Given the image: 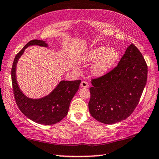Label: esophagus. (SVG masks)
Returning a JSON list of instances; mask_svg holds the SVG:
<instances>
[{
    "label": "esophagus",
    "mask_w": 159,
    "mask_h": 159,
    "mask_svg": "<svg viewBox=\"0 0 159 159\" xmlns=\"http://www.w3.org/2000/svg\"><path fill=\"white\" fill-rule=\"evenodd\" d=\"M80 86H81L82 88H88L89 87V83L84 80V81H82L81 83H80Z\"/></svg>",
    "instance_id": "obj_1"
}]
</instances>
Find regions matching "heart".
Here are the masks:
<instances>
[{
  "mask_svg": "<svg viewBox=\"0 0 159 159\" xmlns=\"http://www.w3.org/2000/svg\"><path fill=\"white\" fill-rule=\"evenodd\" d=\"M118 58V52L115 48L98 46L88 51L81 60L85 62H93L91 71L94 75L101 76L105 75L112 68Z\"/></svg>",
  "mask_w": 159,
  "mask_h": 159,
  "instance_id": "b5f03b06",
  "label": "heart"
}]
</instances>
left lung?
<instances>
[{
	"label": "left lung",
	"instance_id": "obj_1",
	"mask_svg": "<svg viewBox=\"0 0 159 159\" xmlns=\"http://www.w3.org/2000/svg\"><path fill=\"white\" fill-rule=\"evenodd\" d=\"M147 73L148 66L141 53L131 44L117 66L92 79L89 103L92 117L106 124L126 119L140 101Z\"/></svg>",
	"mask_w": 159,
	"mask_h": 159
}]
</instances>
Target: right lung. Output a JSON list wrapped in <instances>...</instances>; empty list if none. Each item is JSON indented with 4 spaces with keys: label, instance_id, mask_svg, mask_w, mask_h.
<instances>
[{
    "label": "right lung",
    "instance_id": "add662e5",
    "mask_svg": "<svg viewBox=\"0 0 159 159\" xmlns=\"http://www.w3.org/2000/svg\"><path fill=\"white\" fill-rule=\"evenodd\" d=\"M34 45L48 46L43 41L33 40L28 42L16 56L11 69L14 98L19 109L29 119L40 124H55L66 116L70 101L79 90L81 80H61L51 93L41 98L32 99L25 96L19 89L16 80V65L25 49Z\"/></svg>",
    "mask_w": 159,
    "mask_h": 159
}]
</instances>
